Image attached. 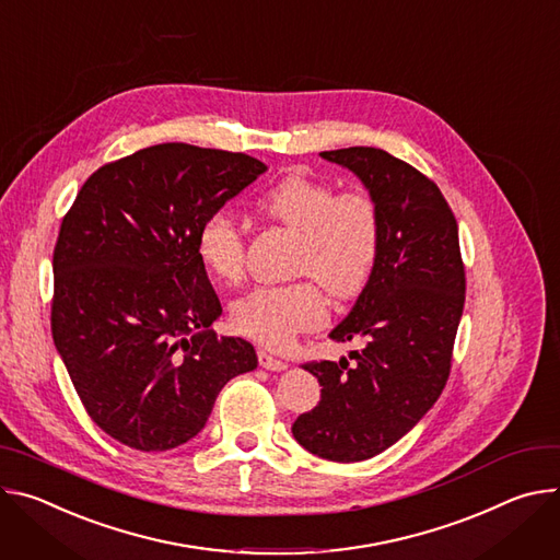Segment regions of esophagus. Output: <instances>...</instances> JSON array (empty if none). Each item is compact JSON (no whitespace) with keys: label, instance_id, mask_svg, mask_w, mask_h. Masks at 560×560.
<instances>
[{"label":"esophagus","instance_id":"1","mask_svg":"<svg viewBox=\"0 0 560 560\" xmlns=\"http://www.w3.org/2000/svg\"><path fill=\"white\" fill-rule=\"evenodd\" d=\"M258 360H260V366H265V369H269V371H284V369L289 366L284 360L276 358L273 353H269V351H265V349L258 351Z\"/></svg>","mask_w":560,"mask_h":560}]
</instances>
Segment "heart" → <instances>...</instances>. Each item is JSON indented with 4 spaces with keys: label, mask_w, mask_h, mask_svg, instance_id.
<instances>
[{
    "label": "heart",
    "mask_w": 560,
    "mask_h": 560,
    "mask_svg": "<svg viewBox=\"0 0 560 560\" xmlns=\"http://www.w3.org/2000/svg\"><path fill=\"white\" fill-rule=\"evenodd\" d=\"M256 205L300 233L295 273L318 279L334 298H351L364 287L381 252V211L369 194H336L329 182L291 173L262 191ZM196 252L213 278L224 284L242 282L244 237L226 211H213L202 220ZM317 283L258 287L233 304L231 323L265 347H287L298 334L320 327L327 318V295Z\"/></svg>",
    "instance_id": "heart-1"
}]
</instances>
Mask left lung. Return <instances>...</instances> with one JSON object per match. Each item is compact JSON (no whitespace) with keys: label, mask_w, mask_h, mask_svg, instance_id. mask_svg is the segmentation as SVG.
Here are the masks:
<instances>
[{"label":"left lung","mask_w":560,"mask_h":560,"mask_svg":"<svg viewBox=\"0 0 560 560\" xmlns=\"http://www.w3.org/2000/svg\"><path fill=\"white\" fill-rule=\"evenodd\" d=\"M349 168L381 211V252L331 340H362L349 358L308 362L320 402L298 416L293 439L320 458H374L433 407L445 389L465 304L458 224L441 189L374 147L323 151Z\"/></svg>","instance_id":"8db88e82"}]
</instances>
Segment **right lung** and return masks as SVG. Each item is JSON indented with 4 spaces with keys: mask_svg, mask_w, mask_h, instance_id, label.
Instances as JSON below:
<instances>
[{
    "mask_svg": "<svg viewBox=\"0 0 560 560\" xmlns=\"http://www.w3.org/2000/svg\"><path fill=\"white\" fill-rule=\"evenodd\" d=\"M265 171L244 153L155 144L97 168L61 220L52 342L89 416L121 445L191 441L222 387L258 366L252 342L211 329L222 306L196 237Z\"/></svg>",
    "mask_w": 560,
    "mask_h": 560,
    "instance_id": "1",
    "label": "right lung"
}]
</instances>
